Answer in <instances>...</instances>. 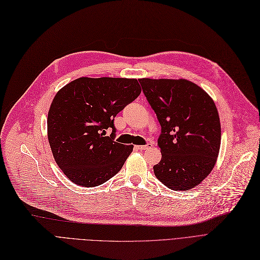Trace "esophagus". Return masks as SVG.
Wrapping results in <instances>:
<instances>
[{
  "label": "esophagus",
  "mask_w": 260,
  "mask_h": 260,
  "mask_svg": "<svg viewBox=\"0 0 260 260\" xmlns=\"http://www.w3.org/2000/svg\"><path fill=\"white\" fill-rule=\"evenodd\" d=\"M151 147H152L151 143H147V145H145V146H136V149H137V150H140V151H143V150L150 149Z\"/></svg>",
  "instance_id": "esophagus-1"
}]
</instances>
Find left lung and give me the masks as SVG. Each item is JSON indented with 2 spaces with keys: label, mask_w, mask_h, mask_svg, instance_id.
I'll list each match as a JSON object with an SVG mask.
<instances>
[{
  "label": "left lung",
  "mask_w": 260,
  "mask_h": 260,
  "mask_svg": "<svg viewBox=\"0 0 260 260\" xmlns=\"http://www.w3.org/2000/svg\"><path fill=\"white\" fill-rule=\"evenodd\" d=\"M160 124L161 159L156 178L174 190L195 187L212 171L219 152L220 123L213 100L185 79H139Z\"/></svg>",
  "instance_id": "left-lung-1"
}]
</instances>
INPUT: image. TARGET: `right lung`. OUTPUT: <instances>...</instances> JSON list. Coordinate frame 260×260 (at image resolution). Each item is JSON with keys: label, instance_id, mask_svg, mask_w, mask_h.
Listing matches in <instances>:
<instances>
[{"label": "right lung", "instance_id": "right-lung-1", "mask_svg": "<svg viewBox=\"0 0 260 260\" xmlns=\"http://www.w3.org/2000/svg\"><path fill=\"white\" fill-rule=\"evenodd\" d=\"M140 93L136 79L109 77H82L56 93L48 113V140L57 166L73 183L99 186L121 170L133 146L114 140L113 121Z\"/></svg>", "mask_w": 260, "mask_h": 260}]
</instances>
